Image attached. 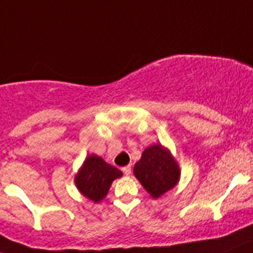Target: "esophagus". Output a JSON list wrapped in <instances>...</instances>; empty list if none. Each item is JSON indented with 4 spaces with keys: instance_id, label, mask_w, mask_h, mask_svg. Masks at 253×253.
Returning <instances> with one entry per match:
<instances>
[{
    "instance_id": "34e87169",
    "label": "esophagus",
    "mask_w": 253,
    "mask_h": 253,
    "mask_svg": "<svg viewBox=\"0 0 253 253\" xmlns=\"http://www.w3.org/2000/svg\"><path fill=\"white\" fill-rule=\"evenodd\" d=\"M122 170H123V172H124V174L126 175V176H128V175H130V174H131V168L129 167V165H128V167H124V168H123Z\"/></svg>"
}]
</instances>
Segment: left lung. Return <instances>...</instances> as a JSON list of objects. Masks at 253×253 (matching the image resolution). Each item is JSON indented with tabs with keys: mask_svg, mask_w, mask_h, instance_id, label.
<instances>
[{
	"mask_svg": "<svg viewBox=\"0 0 253 253\" xmlns=\"http://www.w3.org/2000/svg\"><path fill=\"white\" fill-rule=\"evenodd\" d=\"M133 172L154 199L171 190L180 179L176 160L161 144H154L143 151Z\"/></svg>",
	"mask_w": 253,
	"mask_h": 253,
	"instance_id": "1",
	"label": "left lung"
}]
</instances>
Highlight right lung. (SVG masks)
Segmentation results:
<instances>
[{
  "mask_svg": "<svg viewBox=\"0 0 253 253\" xmlns=\"http://www.w3.org/2000/svg\"><path fill=\"white\" fill-rule=\"evenodd\" d=\"M120 176H123V172L119 169L93 154L85 158L74 182L82 195L94 203H99L107 196L112 182Z\"/></svg>",
  "mask_w": 253,
  "mask_h": 253,
  "instance_id": "1",
  "label": "right lung"
}]
</instances>
